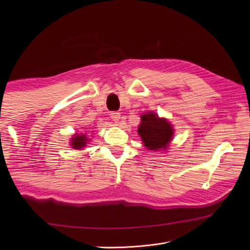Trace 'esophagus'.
Masks as SVG:
<instances>
[{"instance_id": "esophagus-1", "label": "esophagus", "mask_w": 250, "mask_h": 250, "mask_svg": "<svg viewBox=\"0 0 250 250\" xmlns=\"http://www.w3.org/2000/svg\"><path fill=\"white\" fill-rule=\"evenodd\" d=\"M110 118L115 121L116 123H118L119 121H120V118H121V113L120 112H118V111H112L111 113H110Z\"/></svg>"}]
</instances>
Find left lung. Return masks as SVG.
<instances>
[{"mask_svg":"<svg viewBox=\"0 0 250 250\" xmlns=\"http://www.w3.org/2000/svg\"><path fill=\"white\" fill-rule=\"evenodd\" d=\"M174 131L169 120L158 117L154 111H147L141 116L138 133L143 145L150 151L165 153L173 141Z\"/></svg>","mask_w":250,"mask_h":250,"instance_id":"obj_1","label":"left lung"}]
</instances>
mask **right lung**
I'll return each mask as SVG.
<instances>
[{"instance_id": "right-lung-1", "label": "right lung", "mask_w": 250, "mask_h": 250, "mask_svg": "<svg viewBox=\"0 0 250 250\" xmlns=\"http://www.w3.org/2000/svg\"><path fill=\"white\" fill-rule=\"evenodd\" d=\"M88 142H90V139H88L85 133H75L70 141V145L74 149L82 150L85 146H87Z\"/></svg>"}]
</instances>
